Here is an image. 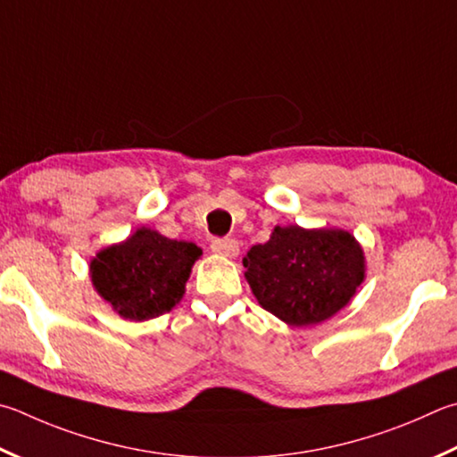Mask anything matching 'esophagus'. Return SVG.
Listing matches in <instances>:
<instances>
[{
  "mask_svg": "<svg viewBox=\"0 0 457 457\" xmlns=\"http://www.w3.org/2000/svg\"><path fill=\"white\" fill-rule=\"evenodd\" d=\"M212 252L226 257H236L239 252V244L234 237H215L212 239Z\"/></svg>",
  "mask_w": 457,
  "mask_h": 457,
  "instance_id": "esophagus-1",
  "label": "esophagus"
}]
</instances>
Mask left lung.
Segmentation results:
<instances>
[{
    "label": "left lung",
    "instance_id": "1",
    "mask_svg": "<svg viewBox=\"0 0 457 457\" xmlns=\"http://www.w3.org/2000/svg\"><path fill=\"white\" fill-rule=\"evenodd\" d=\"M245 278L263 310L289 326L331 318L363 281V252L342 229L276 228L244 257Z\"/></svg>",
    "mask_w": 457,
    "mask_h": 457
}]
</instances>
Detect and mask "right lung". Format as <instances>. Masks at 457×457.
Instances as JSON below:
<instances>
[{"instance_id": "right-lung-1", "label": "right lung", "mask_w": 457, "mask_h": 457, "mask_svg": "<svg viewBox=\"0 0 457 457\" xmlns=\"http://www.w3.org/2000/svg\"><path fill=\"white\" fill-rule=\"evenodd\" d=\"M200 255L195 244L176 242L142 228L123 244L97 253L89 265L91 281L126 320H152L181 300Z\"/></svg>"}]
</instances>
